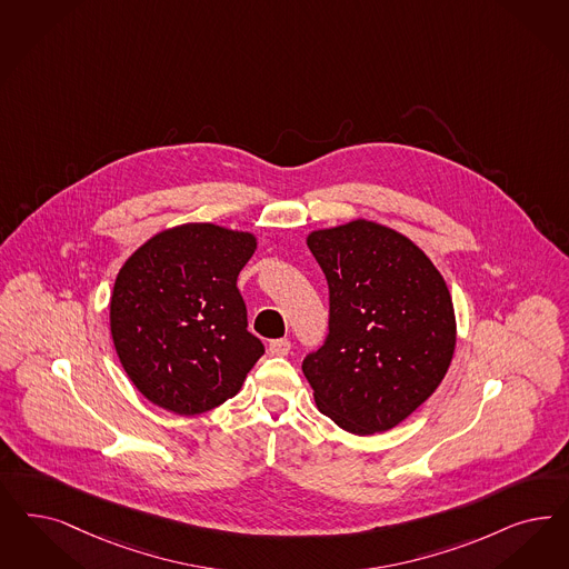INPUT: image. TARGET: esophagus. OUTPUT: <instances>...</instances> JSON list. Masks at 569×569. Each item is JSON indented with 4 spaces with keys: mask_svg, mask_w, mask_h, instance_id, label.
I'll return each instance as SVG.
<instances>
[{
    "mask_svg": "<svg viewBox=\"0 0 569 569\" xmlns=\"http://www.w3.org/2000/svg\"><path fill=\"white\" fill-rule=\"evenodd\" d=\"M269 351L277 355V357H286V355L292 351V345H290L288 338H277V340L269 342Z\"/></svg>",
    "mask_w": 569,
    "mask_h": 569,
    "instance_id": "esophagus-1",
    "label": "esophagus"
}]
</instances>
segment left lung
I'll return each instance as SVG.
<instances>
[{
	"instance_id": "1",
	"label": "left lung",
	"mask_w": 569,
	"mask_h": 569,
	"mask_svg": "<svg viewBox=\"0 0 569 569\" xmlns=\"http://www.w3.org/2000/svg\"><path fill=\"white\" fill-rule=\"evenodd\" d=\"M330 326L302 372L319 412L353 435L389 431L441 385L456 317L441 273L408 237L370 220L313 231Z\"/></svg>"
}]
</instances>
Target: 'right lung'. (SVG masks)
<instances>
[{
  "instance_id": "add662e5",
  "label": "right lung",
  "mask_w": 569,
  "mask_h": 569,
  "mask_svg": "<svg viewBox=\"0 0 569 569\" xmlns=\"http://www.w3.org/2000/svg\"><path fill=\"white\" fill-rule=\"evenodd\" d=\"M254 250L250 233L191 222L157 233L126 260L111 296V336L151 403L180 416L208 412L239 392L264 355L237 290Z\"/></svg>"
}]
</instances>
